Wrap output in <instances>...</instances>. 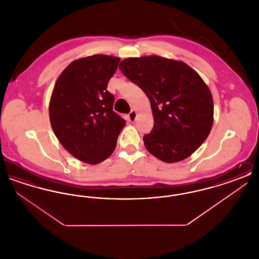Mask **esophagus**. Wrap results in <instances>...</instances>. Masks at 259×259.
<instances>
[{"label":"esophagus","instance_id":"34e87169","mask_svg":"<svg viewBox=\"0 0 259 259\" xmlns=\"http://www.w3.org/2000/svg\"><path fill=\"white\" fill-rule=\"evenodd\" d=\"M137 111L135 110H132V111H130V113L128 114V118H129V120L131 121V122H133V121H135L136 118H137Z\"/></svg>","mask_w":259,"mask_h":259}]
</instances>
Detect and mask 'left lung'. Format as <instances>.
Instances as JSON below:
<instances>
[{
    "mask_svg": "<svg viewBox=\"0 0 259 259\" xmlns=\"http://www.w3.org/2000/svg\"><path fill=\"white\" fill-rule=\"evenodd\" d=\"M119 69L149 99L154 126L144 137L148 152L166 163L195 152L213 123L212 96L200 74L185 62L157 55L126 58Z\"/></svg>",
    "mask_w": 259,
    "mask_h": 259,
    "instance_id": "8db88e82",
    "label": "left lung"
}]
</instances>
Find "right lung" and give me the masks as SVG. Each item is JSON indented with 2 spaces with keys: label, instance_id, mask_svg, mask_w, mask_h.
I'll use <instances>...</instances> for the list:
<instances>
[{
  "label": "right lung",
  "instance_id": "1",
  "mask_svg": "<svg viewBox=\"0 0 259 259\" xmlns=\"http://www.w3.org/2000/svg\"><path fill=\"white\" fill-rule=\"evenodd\" d=\"M119 57L95 54L69 64L58 76L50 101L52 130L64 148L90 165L109 158L125 120L112 111L108 82Z\"/></svg>",
  "mask_w": 259,
  "mask_h": 259
}]
</instances>
